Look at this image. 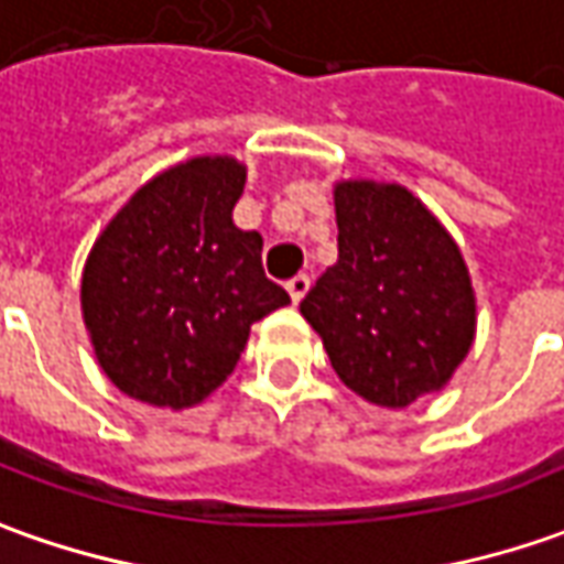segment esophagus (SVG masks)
<instances>
[{
	"mask_svg": "<svg viewBox=\"0 0 564 564\" xmlns=\"http://www.w3.org/2000/svg\"><path fill=\"white\" fill-rule=\"evenodd\" d=\"M308 286H312V281H308V274H296L293 281H286V293H290V299H293V305H299V302L305 299V293H308Z\"/></svg>",
	"mask_w": 564,
	"mask_h": 564,
	"instance_id": "obj_1",
	"label": "esophagus"
}]
</instances>
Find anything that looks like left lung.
I'll return each instance as SVG.
<instances>
[{
  "label": "left lung",
  "mask_w": 564,
  "mask_h": 564,
  "mask_svg": "<svg viewBox=\"0 0 564 564\" xmlns=\"http://www.w3.org/2000/svg\"><path fill=\"white\" fill-rule=\"evenodd\" d=\"M339 259L299 312L333 370L379 408H408L454 377L475 339V293L454 237L408 187H333Z\"/></svg>",
  "instance_id": "8db88e82"
}]
</instances>
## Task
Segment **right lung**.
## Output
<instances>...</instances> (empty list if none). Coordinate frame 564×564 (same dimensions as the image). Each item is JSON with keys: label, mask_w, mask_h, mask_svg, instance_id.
<instances>
[{"label": "right lung", "mask_w": 564, "mask_h": 564, "mask_svg": "<svg viewBox=\"0 0 564 564\" xmlns=\"http://www.w3.org/2000/svg\"><path fill=\"white\" fill-rule=\"evenodd\" d=\"M243 185L234 156H194L138 187L95 240L83 321L129 398L200 404L231 377L252 324L290 302L262 271V234L234 225Z\"/></svg>", "instance_id": "obj_1"}]
</instances>
